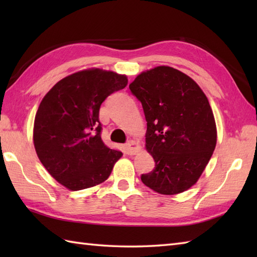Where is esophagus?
Listing matches in <instances>:
<instances>
[{"mask_svg":"<svg viewBox=\"0 0 257 257\" xmlns=\"http://www.w3.org/2000/svg\"><path fill=\"white\" fill-rule=\"evenodd\" d=\"M124 150H125V154L129 156L136 155L140 150V145L138 143H136V141H134V140H130L127 144H125Z\"/></svg>","mask_w":257,"mask_h":257,"instance_id":"34e87169","label":"esophagus"}]
</instances>
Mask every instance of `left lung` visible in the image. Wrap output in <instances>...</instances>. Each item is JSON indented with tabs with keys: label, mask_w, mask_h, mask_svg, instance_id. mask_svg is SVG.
<instances>
[{
	"label": "left lung",
	"mask_w": 257,
	"mask_h": 257,
	"mask_svg": "<svg viewBox=\"0 0 257 257\" xmlns=\"http://www.w3.org/2000/svg\"><path fill=\"white\" fill-rule=\"evenodd\" d=\"M144 108L146 148L156 166L141 181L158 193H181L198 181L216 145V125L199 85L178 69L158 66L129 85Z\"/></svg>",
	"instance_id": "8db88e82"
}]
</instances>
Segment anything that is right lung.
<instances>
[{"label": "right lung", "mask_w": 257, "mask_h": 257, "mask_svg": "<svg viewBox=\"0 0 257 257\" xmlns=\"http://www.w3.org/2000/svg\"><path fill=\"white\" fill-rule=\"evenodd\" d=\"M127 84L124 75L86 69L59 80L43 98L34 121L35 150L64 187L91 188L110 176L122 154L102 143L99 109L109 95Z\"/></svg>", "instance_id": "right-lung-1"}]
</instances>
